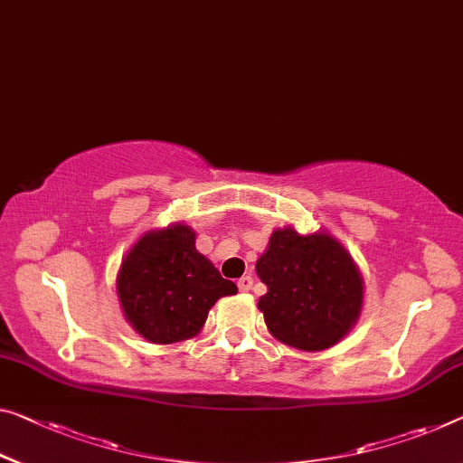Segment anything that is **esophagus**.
Segmentation results:
<instances>
[{"instance_id": "1", "label": "esophagus", "mask_w": 463, "mask_h": 463, "mask_svg": "<svg viewBox=\"0 0 463 463\" xmlns=\"http://www.w3.org/2000/svg\"><path fill=\"white\" fill-rule=\"evenodd\" d=\"M252 277L250 275H244V277H240L238 279V289L240 291H250L252 289Z\"/></svg>"}]
</instances>
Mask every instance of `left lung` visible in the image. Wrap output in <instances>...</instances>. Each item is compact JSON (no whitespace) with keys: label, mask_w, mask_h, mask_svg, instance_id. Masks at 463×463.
<instances>
[{"label":"left lung","mask_w":463,"mask_h":463,"mask_svg":"<svg viewBox=\"0 0 463 463\" xmlns=\"http://www.w3.org/2000/svg\"><path fill=\"white\" fill-rule=\"evenodd\" d=\"M256 273L267 286L259 308L283 344L304 352L326 350L358 321L362 277L329 233L300 236L291 227L273 232Z\"/></svg>","instance_id":"1"}]
</instances>
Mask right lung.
I'll return each mask as SVG.
<instances>
[{"mask_svg": "<svg viewBox=\"0 0 463 463\" xmlns=\"http://www.w3.org/2000/svg\"><path fill=\"white\" fill-rule=\"evenodd\" d=\"M194 240L180 223L148 232L119 269L118 296L128 323L153 344L194 337L211 306L238 291L196 250Z\"/></svg>", "mask_w": 463, "mask_h": 463, "instance_id": "add662e5", "label": "right lung"}]
</instances>
